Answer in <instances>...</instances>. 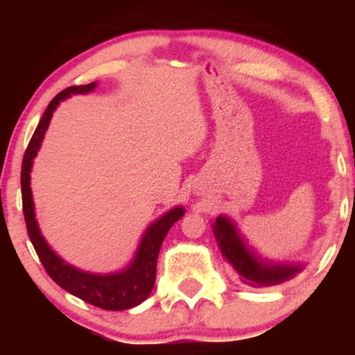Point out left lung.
I'll return each instance as SVG.
<instances>
[{"instance_id": "left-lung-1", "label": "left lung", "mask_w": 355, "mask_h": 355, "mask_svg": "<svg viewBox=\"0 0 355 355\" xmlns=\"http://www.w3.org/2000/svg\"><path fill=\"white\" fill-rule=\"evenodd\" d=\"M211 230H214L220 252L240 275L243 284L257 288L274 287V285L284 284L285 280L294 279L295 274L304 270V263L272 262L257 255L252 247L247 245L245 239L242 237L234 220L227 215H218L211 223Z\"/></svg>"}]
</instances>
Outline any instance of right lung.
Instances as JSON below:
<instances>
[{
  "label": "right lung",
  "mask_w": 355,
  "mask_h": 355,
  "mask_svg": "<svg viewBox=\"0 0 355 355\" xmlns=\"http://www.w3.org/2000/svg\"><path fill=\"white\" fill-rule=\"evenodd\" d=\"M96 83L80 85V87H70L58 93L50 101L46 112L43 113L42 120L36 126L33 137H31L30 145H28L26 153L23 157L21 165V198H23V214L24 222H26L28 235H30L31 243H33L36 254L42 260L44 270L48 275L64 288L71 295L78 297L85 302L95 305V307L105 309V311H126V309L137 307L148 299L152 294L155 285V275H157V259L160 252L162 243L172 229L177 220H180L185 214L183 207H175L166 214L157 218L148 229L145 230L144 237L140 240L135 257L132 262L126 266L123 270L112 272V274H92V272L80 270V268L70 266L64 262L61 257L56 254L40 232L38 222L35 215L33 195H31V166H33V158L38 155L40 146L46 133L48 125H50L53 112L60 105V101L70 98L71 95H85V93L93 92Z\"/></svg>",
  "instance_id": "add662e5"
}]
</instances>
